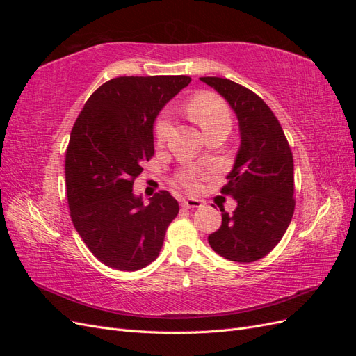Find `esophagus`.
<instances>
[{
    "label": "esophagus",
    "instance_id": "34e87169",
    "mask_svg": "<svg viewBox=\"0 0 356 356\" xmlns=\"http://www.w3.org/2000/svg\"><path fill=\"white\" fill-rule=\"evenodd\" d=\"M182 207L184 208H202L203 207V202L199 199H184L182 200Z\"/></svg>",
    "mask_w": 356,
    "mask_h": 356
}]
</instances>
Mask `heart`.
<instances>
[{"mask_svg": "<svg viewBox=\"0 0 356 356\" xmlns=\"http://www.w3.org/2000/svg\"><path fill=\"white\" fill-rule=\"evenodd\" d=\"M187 113L195 120L204 134H208L215 129H229L233 123V114L229 104L225 102L218 95L204 92L196 95L187 104ZM170 131V118L168 114H161L154 126V135L159 144H163ZM203 175L191 169L181 170L177 175V182L190 191H199L202 188Z\"/></svg>", "mask_w": 356, "mask_h": 356, "instance_id": "b5f03b06", "label": "heart"}]
</instances>
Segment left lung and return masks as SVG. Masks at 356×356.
I'll return each mask as SVG.
<instances>
[{
    "label": "left lung",
    "mask_w": 356,
    "mask_h": 356,
    "mask_svg": "<svg viewBox=\"0 0 356 356\" xmlns=\"http://www.w3.org/2000/svg\"><path fill=\"white\" fill-rule=\"evenodd\" d=\"M238 115L241 148L229 182L221 188L238 207L222 212L221 227L208 236L212 250L236 263H252L270 252L293 218L294 160L273 111L252 90L221 77H200Z\"/></svg>",
    "instance_id": "8db88e82"
}]
</instances>
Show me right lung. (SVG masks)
I'll return each mask as SVG.
<instances>
[{
    "instance_id": "add662e5",
    "label": "right lung",
    "mask_w": 356,
    "mask_h": 356,
    "mask_svg": "<svg viewBox=\"0 0 356 356\" xmlns=\"http://www.w3.org/2000/svg\"><path fill=\"white\" fill-rule=\"evenodd\" d=\"M190 81L187 75L111 79L90 95L72 126L65 153L71 220L90 252L115 270L153 263L179 212L169 191L144 207L132 187L154 156L159 111Z\"/></svg>"
}]
</instances>
